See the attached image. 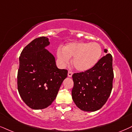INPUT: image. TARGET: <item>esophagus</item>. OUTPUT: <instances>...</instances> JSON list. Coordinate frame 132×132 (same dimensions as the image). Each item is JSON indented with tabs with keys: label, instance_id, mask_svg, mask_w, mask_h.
<instances>
[{
	"label": "esophagus",
	"instance_id": "1",
	"mask_svg": "<svg viewBox=\"0 0 132 132\" xmlns=\"http://www.w3.org/2000/svg\"><path fill=\"white\" fill-rule=\"evenodd\" d=\"M72 75H73L72 71H69V72H68V76H69V77H71V76H72Z\"/></svg>",
	"mask_w": 132,
	"mask_h": 132
}]
</instances>
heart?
Segmentation results:
<instances>
[{
	"instance_id": "b5f03b06",
	"label": "heart",
	"mask_w": 132,
	"mask_h": 132,
	"mask_svg": "<svg viewBox=\"0 0 132 132\" xmlns=\"http://www.w3.org/2000/svg\"><path fill=\"white\" fill-rule=\"evenodd\" d=\"M100 45L96 42H71L63 46L62 51H57V57L62 63H67L73 57L72 63L76 70L84 71L95 65L102 55Z\"/></svg>"
}]
</instances>
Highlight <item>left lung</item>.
I'll return each instance as SVG.
<instances>
[{
    "instance_id": "left-lung-1",
    "label": "left lung",
    "mask_w": 132,
    "mask_h": 132,
    "mask_svg": "<svg viewBox=\"0 0 132 132\" xmlns=\"http://www.w3.org/2000/svg\"><path fill=\"white\" fill-rule=\"evenodd\" d=\"M104 51L107 53V50ZM113 57L107 54L93 67L72 75L71 91L75 105L84 111H95L105 105L113 88Z\"/></svg>"
}]
</instances>
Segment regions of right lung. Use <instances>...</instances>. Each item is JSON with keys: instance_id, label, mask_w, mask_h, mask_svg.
Instances as JSON below:
<instances>
[{"instance_id": "add662e5", "label": "right lung", "mask_w": 132, "mask_h": 132, "mask_svg": "<svg viewBox=\"0 0 132 132\" xmlns=\"http://www.w3.org/2000/svg\"><path fill=\"white\" fill-rule=\"evenodd\" d=\"M50 43L46 37L34 39L19 56L18 90L24 103L34 110L51 105L67 77L68 71L59 69L54 57L45 49Z\"/></svg>"}]
</instances>
